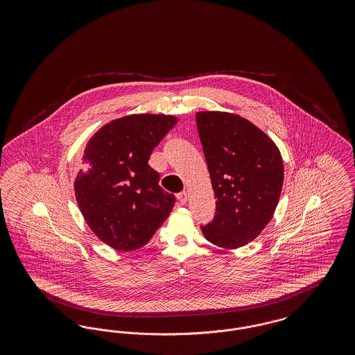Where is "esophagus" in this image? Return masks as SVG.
Wrapping results in <instances>:
<instances>
[{
  "label": "esophagus",
  "instance_id": "34e87169",
  "mask_svg": "<svg viewBox=\"0 0 355 355\" xmlns=\"http://www.w3.org/2000/svg\"><path fill=\"white\" fill-rule=\"evenodd\" d=\"M177 198H178V201H180V203H182V205H186V202H187V198H189V194H187L186 191H182V193L177 194Z\"/></svg>",
  "mask_w": 355,
  "mask_h": 355
}]
</instances>
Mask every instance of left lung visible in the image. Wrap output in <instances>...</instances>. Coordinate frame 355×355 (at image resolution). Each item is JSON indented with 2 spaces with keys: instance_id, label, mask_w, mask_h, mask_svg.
<instances>
[{
  "instance_id": "left-lung-1",
  "label": "left lung",
  "mask_w": 355,
  "mask_h": 355,
  "mask_svg": "<svg viewBox=\"0 0 355 355\" xmlns=\"http://www.w3.org/2000/svg\"><path fill=\"white\" fill-rule=\"evenodd\" d=\"M196 121L217 198L203 236L222 249H238L274 216L284 185L282 155L269 135L238 114L205 110Z\"/></svg>"
}]
</instances>
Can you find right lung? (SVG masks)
<instances>
[{"label":"right lung","instance_id":"1","mask_svg":"<svg viewBox=\"0 0 355 355\" xmlns=\"http://www.w3.org/2000/svg\"><path fill=\"white\" fill-rule=\"evenodd\" d=\"M177 121L169 114L125 116L86 144L76 201L90 230L114 250L145 246L173 210L174 196L158 185L159 174L148 161Z\"/></svg>","mask_w":355,"mask_h":355}]
</instances>
